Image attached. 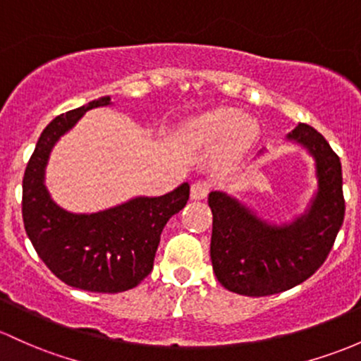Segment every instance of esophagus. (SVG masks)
Instances as JSON below:
<instances>
[{
	"label": "esophagus",
	"instance_id": "esophagus-1",
	"mask_svg": "<svg viewBox=\"0 0 361 361\" xmlns=\"http://www.w3.org/2000/svg\"><path fill=\"white\" fill-rule=\"evenodd\" d=\"M208 191H210V185L207 180H196L195 184H191V200H203L207 197Z\"/></svg>",
	"mask_w": 361,
	"mask_h": 361
}]
</instances>
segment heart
Wrapping results in <instances>:
<instances>
[{
	"label": "heart",
	"mask_w": 361,
	"mask_h": 361,
	"mask_svg": "<svg viewBox=\"0 0 361 361\" xmlns=\"http://www.w3.org/2000/svg\"><path fill=\"white\" fill-rule=\"evenodd\" d=\"M195 134L201 142H222L224 154L234 158L250 148L253 130L246 117L238 110H216L204 115L195 123Z\"/></svg>",
	"instance_id": "1"
}]
</instances>
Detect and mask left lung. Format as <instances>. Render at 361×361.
Listing matches in <instances>:
<instances>
[{
	"label": "left lung",
	"mask_w": 361,
	"mask_h": 361,
	"mask_svg": "<svg viewBox=\"0 0 361 361\" xmlns=\"http://www.w3.org/2000/svg\"><path fill=\"white\" fill-rule=\"evenodd\" d=\"M289 141L315 160L319 189L301 216L269 224L222 191L208 196L213 213L210 257L224 288L243 296H270L301 284L331 253L344 220L339 157L320 133L298 123Z\"/></svg>",
	"instance_id": "1"
}]
</instances>
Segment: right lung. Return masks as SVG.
I'll list each match as a JSON object with an SVG mask.
<instances>
[{
  "label": "right lung",
  "instance_id": "obj_1",
  "mask_svg": "<svg viewBox=\"0 0 361 361\" xmlns=\"http://www.w3.org/2000/svg\"><path fill=\"white\" fill-rule=\"evenodd\" d=\"M106 104L110 96L58 115L46 126L24 173L22 216L34 250L60 281L77 289L114 294L135 288L153 270L161 231L188 203L189 184L98 213H71L58 207L44 185L49 153L87 110Z\"/></svg>",
  "mask_w": 361,
  "mask_h": 361
}]
</instances>
